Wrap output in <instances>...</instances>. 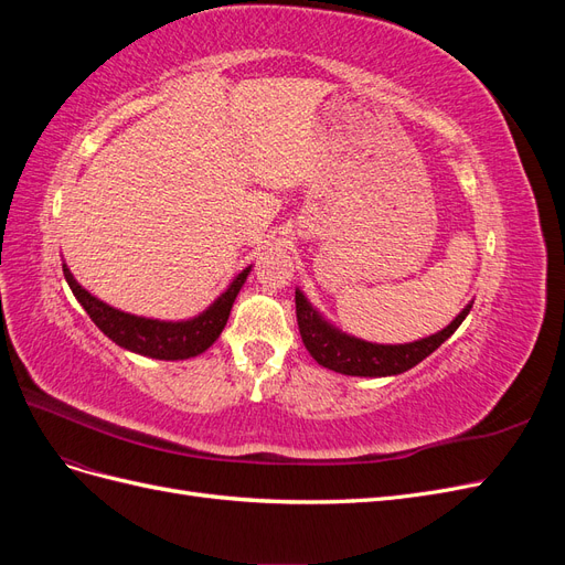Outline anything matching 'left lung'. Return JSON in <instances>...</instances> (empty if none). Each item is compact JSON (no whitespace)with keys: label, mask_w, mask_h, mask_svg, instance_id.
<instances>
[{"label":"left lung","mask_w":565,"mask_h":565,"mask_svg":"<svg viewBox=\"0 0 565 565\" xmlns=\"http://www.w3.org/2000/svg\"><path fill=\"white\" fill-rule=\"evenodd\" d=\"M297 301V322L299 334L306 351H309L318 365L351 374V377H391V374H401L409 367L422 363L426 355H431L443 341L452 337V332L459 328L471 311V303L465 306L446 330H440L431 337H424L419 341H409V344H372V341L355 339L347 332H339L337 328L324 320L313 306L301 295V289L295 292Z\"/></svg>","instance_id":"left-lung-1"}]
</instances>
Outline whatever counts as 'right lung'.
<instances>
[{
	"mask_svg": "<svg viewBox=\"0 0 565 565\" xmlns=\"http://www.w3.org/2000/svg\"><path fill=\"white\" fill-rule=\"evenodd\" d=\"M249 270L252 266L243 273H237V278L228 285L226 292L221 295L207 311H202L191 320L164 322L113 309V306L89 295L87 289L73 278L71 268L63 264V276L67 285H71L75 299L82 303V309L96 322V328L108 339H113L117 347L148 358H158V361H185V358H193L200 355L202 351H207L218 339V334L224 332L233 301L237 292H241V287L245 285Z\"/></svg>",
	"mask_w": 565,
	"mask_h": 565,
	"instance_id": "obj_1",
	"label": "right lung"
}]
</instances>
